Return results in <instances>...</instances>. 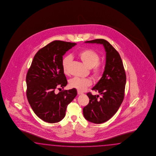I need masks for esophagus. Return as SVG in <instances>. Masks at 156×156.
I'll use <instances>...</instances> for the list:
<instances>
[{
  "mask_svg": "<svg viewBox=\"0 0 156 156\" xmlns=\"http://www.w3.org/2000/svg\"><path fill=\"white\" fill-rule=\"evenodd\" d=\"M77 93H78V95L82 94V93H81V92H80V91H78Z\"/></svg>",
  "mask_w": 156,
  "mask_h": 156,
  "instance_id": "1",
  "label": "esophagus"
}]
</instances>
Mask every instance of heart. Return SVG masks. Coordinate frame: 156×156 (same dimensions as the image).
<instances>
[{
	"mask_svg": "<svg viewBox=\"0 0 156 156\" xmlns=\"http://www.w3.org/2000/svg\"><path fill=\"white\" fill-rule=\"evenodd\" d=\"M78 57L88 68L91 69L92 74L95 80H99L103 74L104 67L100 60L99 54L91 48H85L78 52ZM70 56L63 58L62 61V66L65 74L69 73V68L71 63ZM70 88L76 89L78 91H83L92 85V81L89 78H73L69 81Z\"/></svg>",
	"mask_w": 156,
	"mask_h": 156,
	"instance_id": "1",
	"label": "heart"
}]
</instances>
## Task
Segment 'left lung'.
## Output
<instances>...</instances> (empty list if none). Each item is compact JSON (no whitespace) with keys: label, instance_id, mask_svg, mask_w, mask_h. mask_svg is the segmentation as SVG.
<instances>
[{"label":"left lung","instance_id":"8db88e82","mask_svg":"<svg viewBox=\"0 0 156 156\" xmlns=\"http://www.w3.org/2000/svg\"><path fill=\"white\" fill-rule=\"evenodd\" d=\"M85 43L102 44L106 52L103 75L92 89L101 96L88 93L89 103L83 109V115L87 121L101 123L110 119L119 108L124 98L126 76L121 58L110 43L103 39Z\"/></svg>","mask_w":156,"mask_h":156}]
</instances>
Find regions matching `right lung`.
Wrapping results in <instances>:
<instances>
[{"instance_id": "1", "label": "right lung", "mask_w": 156, "mask_h": 156, "mask_svg": "<svg viewBox=\"0 0 156 156\" xmlns=\"http://www.w3.org/2000/svg\"><path fill=\"white\" fill-rule=\"evenodd\" d=\"M76 43L54 41L41 48L34 57L26 76V95L34 112L48 123L61 121L67 105L77 95L76 89L62 90L67 84L62 69L63 55Z\"/></svg>"}]
</instances>
